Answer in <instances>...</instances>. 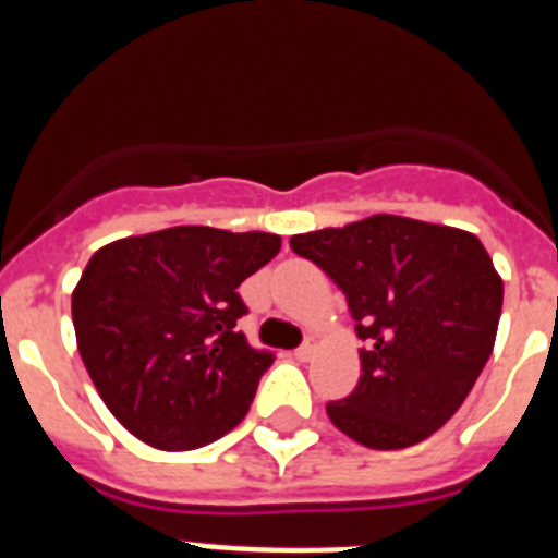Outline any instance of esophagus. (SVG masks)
Segmentation results:
<instances>
[{
    "mask_svg": "<svg viewBox=\"0 0 558 558\" xmlns=\"http://www.w3.org/2000/svg\"><path fill=\"white\" fill-rule=\"evenodd\" d=\"M313 352H315V340L307 338L302 347L295 349V360H310V357H313Z\"/></svg>",
    "mask_w": 558,
    "mask_h": 558,
    "instance_id": "esophagus-1",
    "label": "esophagus"
}]
</instances>
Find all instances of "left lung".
<instances>
[{"label":"left lung","instance_id":"8db88e82","mask_svg":"<svg viewBox=\"0 0 558 558\" xmlns=\"http://www.w3.org/2000/svg\"><path fill=\"white\" fill-rule=\"evenodd\" d=\"M343 290L357 388L327 416L368 450H402L447 425L497 338L502 279L475 234L399 215L290 236Z\"/></svg>","mask_w":558,"mask_h":558}]
</instances>
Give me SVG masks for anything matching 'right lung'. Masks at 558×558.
Listing matches in <instances>:
<instances>
[{
  "instance_id": "right-lung-1",
  "label": "right lung",
  "mask_w": 558,
  "mask_h": 558,
  "mask_svg": "<svg viewBox=\"0 0 558 558\" xmlns=\"http://www.w3.org/2000/svg\"><path fill=\"white\" fill-rule=\"evenodd\" d=\"M282 236L172 226L102 245L72 293L77 352L113 418L156 447L195 450L240 425L274 363L236 329V288Z\"/></svg>"
}]
</instances>
